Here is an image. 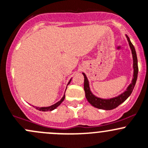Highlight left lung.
I'll use <instances>...</instances> for the list:
<instances>
[{
    "label": "left lung",
    "mask_w": 148,
    "mask_h": 148,
    "mask_svg": "<svg viewBox=\"0 0 148 148\" xmlns=\"http://www.w3.org/2000/svg\"><path fill=\"white\" fill-rule=\"evenodd\" d=\"M125 36L127 38V41H128L129 45H130L131 52H132V60H133V64H132V67H133V75H132V81H131V83L127 86L126 90H125L123 93L118 95V96L111 97V98L108 99L101 98V97H98L92 94V92L90 90V84L89 81L88 80V77H87L86 75L84 73H83V76H84V90L85 92V97H86L87 100L89 102L90 104L92 105L93 107L98 108V109L106 110H110L115 109V108L120 106L121 103L125 101L127 99V97L131 95L132 90H133L134 87H135V83H136L137 78H138V58H137L136 51H135L133 45L131 42L128 36L127 35H125Z\"/></svg>",
    "instance_id": "8db88e82"
}]
</instances>
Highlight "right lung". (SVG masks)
Returning a JSON list of instances; mask_svg holds the SVG:
<instances>
[{
    "label": "right lung",
    "instance_id": "add662e5",
    "mask_svg": "<svg viewBox=\"0 0 148 148\" xmlns=\"http://www.w3.org/2000/svg\"><path fill=\"white\" fill-rule=\"evenodd\" d=\"M71 80H72V78H71V80H69V82H68V85H68L70 84V83H71ZM64 99H65V94H64L63 97H62L61 99H60V101L57 102V103H55V104H53V105H52V106H48V107H41V108L36 107V109H37V110H40V111H52V110H53L56 109V108L58 107V106H60V104H61L62 102L63 101ZM33 107H34V106H33Z\"/></svg>",
    "mask_w": 148,
    "mask_h": 148
}]
</instances>
